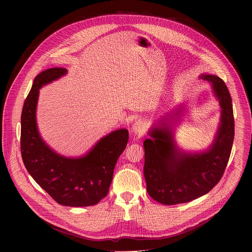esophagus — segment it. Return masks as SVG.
Segmentation results:
<instances>
[{"label":"esophagus","instance_id":"34e87169","mask_svg":"<svg viewBox=\"0 0 252 252\" xmlns=\"http://www.w3.org/2000/svg\"><path fill=\"white\" fill-rule=\"evenodd\" d=\"M146 124L143 123L142 121H136L134 124H133V126H132V127H131V129H132V131H133V133L134 134H136V135H143L145 134V132H146Z\"/></svg>","mask_w":252,"mask_h":252}]
</instances>
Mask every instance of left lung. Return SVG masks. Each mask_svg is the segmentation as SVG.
Here are the masks:
<instances>
[{
	"label": "left lung",
	"mask_w": 252,
	"mask_h": 252,
	"mask_svg": "<svg viewBox=\"0 0 252 252\" xmlns=\"http://www.w3.org/2000/svg\"><path fill=\"white\" fill-rule=\"evenodd\" d=\"M200 78L212 84L222 109L221 125L210 149L195 155L179 152L167 126L154 127L150 131L153 138L143 142L147 190L151 197L162 204L189 202L209 192L221 179L230 157L234 118L229 91L217 76L202 75Z\"/></svg>",
	"instance_id": "left-lung-1"
}]
</instances>
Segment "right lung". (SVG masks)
Returning <instances> with one entry per match:
<instances>
[{
	"label": "right lung",
	"mask_w": 252,
	"mask_h": 252,
	"mask_svg": "<svg viewBox=\"0 0 252 252\" xmlns=\"http://www.w3.org/2000/svg\"><path fill=\"white\" fill-rule=\"evenodd\" d=\"M65 73L63 67H51L34 78L21 116V154L29 173L54 200L66 206H90L109 192L116 163L127 145L128 131H113L83 158H67L53 152L39 134L35 107L42 86Z\"/></svg>",
	"instance_id": "1"
}]
</instances>
